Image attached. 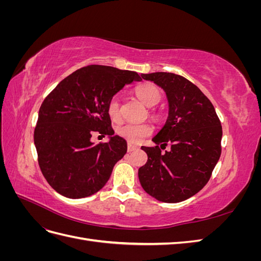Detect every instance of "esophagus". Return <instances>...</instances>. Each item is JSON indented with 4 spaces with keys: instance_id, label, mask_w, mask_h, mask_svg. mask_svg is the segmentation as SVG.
Segmentation results:
<instances>
[{
    "instance_id": "obj_1",
    "label": "esophagus",
    "mask_w": 261,
    "mask_h": 261,
    "mask_svg": "<svg viewBox=\"0 0 261 261\" xmlns=\"http://www.w3.org/2000/svg\"><path fill=\"white\" fill-rule=\"evenodd\" d=\"M137 149H138V147L135 146V145H133V144L127 145V151L128 152H132V151H134V150H137Z\"/></svg>"
}]
</instances>
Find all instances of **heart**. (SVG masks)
Returning a JSON list of instances; mask_svg holds the SVG:
<instances>
[{
    "instance_id": "b5f03b06",
    "label": "heart",
    "mask_w": 261,
    "mask_h": 261,
    "mask_svg": "<svg viewBox=\"0 0 261 261\" xmlns=\"http://www.w3.org/2000/svg\"><path fill=\"white\" fill-rule=\"evenodd\" d=\"M135 93L137 98L149 108L154 107L161 99V92L159 88L155 85L149 83L138 86L135 90ZM107 111L112 121H117L120 118V103H118L117 99L114 98L109 102ZM152 126L148 123H126L117 126L116 128L117 135L129 141V143H139L141 139L149 136L152 133Z\"/></svg>"
}]
</instances>
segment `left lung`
<instances>
[{
	"mask_svg": "<svg viewBox=\"0 0 261 261\" xmlns=\"http://www.w3.org/2000/svg\"><path fill=\"white\" fill-rule=\"evenodd\" d=\"M141 77L164 90L169 116L152 138L155 146L141 147L148 161L138 170L139 181L156 200L180 202L208 183L221 155L222 126L210 100L183 76L158 72ZM168 143L171 150L161 154Z\"/></svg>",
	"mask_w": 261,
	"mask_h": 261,
	"instance_id": "obj_1",
	"label": "left lung"
}]
</instances>
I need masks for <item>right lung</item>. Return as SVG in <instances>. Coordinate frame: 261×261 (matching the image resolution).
<instances>
[{"label":"right lung","instance_id":"1","mask_svg":"<svg viewBox=\"0 0 261 261\" xmlns=\"http://www.w3.org/2000/svg\"><path fill=\"white\" fill-rule=\"evenodd\" d=\"M132 70L88 65L64 78L39 110L34 139L39 167L50 186L67 198L99 192L127 151L114 135L107 108L125 85L139 82ZM97 131L109 137L105 144L90 140Z\"/></svg>","mask_w":261,"mask_h":261}]
</instances>
